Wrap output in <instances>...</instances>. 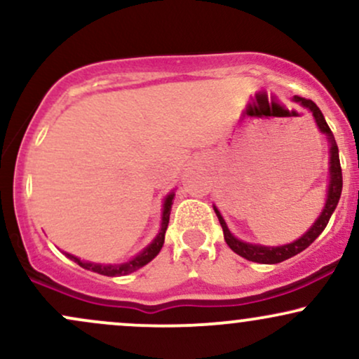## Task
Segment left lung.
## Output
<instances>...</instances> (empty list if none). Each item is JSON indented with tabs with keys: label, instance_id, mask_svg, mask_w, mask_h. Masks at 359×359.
Returning <instances> with one entry per match:
<instances>
[{
	"label": "left lung",
	"instance_id": "obj_1",
	"mask_svg": "<svg viewBox=\"0 0 359 359\" xmlns=\"http://www.w3.org/2000/svg\"><path fill=\"white\" fill-rule=\"evenodd\" d=\"M294 101L300 102V104L306 106V108L312 111L319 130L323 131V133L327 135V140L331 142V162H329L331 163V167H329V172H331V182H329L327 201H325L324 211L320 212V216L317 217V221L312 224V228L309 229V231L304 234L302 238H299L297 241L290 243V245L275 246V248H270V246L250 245V243L236 240V238L229 233L228 226H226V222H224V219H222L219 211L214 208L217 219H219V222H221L222 233H224V240H226V243H228V246L234 251V253H238L243 258L250 259V262L270 263V265L271 263H280V262H283V259L295 257V255H299L300 251L306 250L307 246H311L312 243L316 241V238L324 231L325 226H327V222H329V219H331V216H332V212H334L337 203H339L341 191H343V170H341V163H339V150H337L336 140H334V135H332L331 128L327 126L323 113H320V109L317 108L314 101L306 100V97H302V96H294Z\"/></svg>",
	"mask_w": 359,
	"mask_h": 359
}]
</instances>
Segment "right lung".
<instances>
[{"label":"right lung","instance_id":"add662e5","mask_svg":"<svg viewBox=\"0 0 359 359\" xmlns=\"http://www.w3.org/2000/svg\"><path fill=\"white\" fill-rule=\"evenodd\" d=\"M174 196H175V194H170V196H168L165 199V204H163L162 228H160L158 236H156L154 243H151L150 246H147V248L143 250L142 253L138 255V257L130 259V262L121 263V265H100V263L81 262L79 258L72 257V255H69V253H65V255H67V258H71L72 262H76L77 265L82 266V269L96 271V273L106 275V277H119V275H128V273H131V271L142 269L143 265H147L148 262H151V259H154L156 255H158V251L162 250L163 241H165V231H167V226H168V219H170V209H172V204H174V203H172Z\"/></svg>","mask_w":359,"mask_h":359}]
</instances>
